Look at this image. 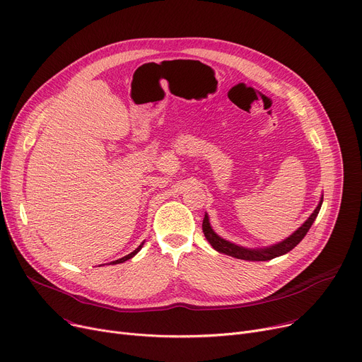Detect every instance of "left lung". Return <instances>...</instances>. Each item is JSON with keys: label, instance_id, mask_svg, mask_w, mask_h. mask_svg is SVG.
Here are the masks:
<instances>
[{"label": "left lung", "instance_id": "left-lung-1", "mask_svg": "<svg viewBox=\"0 0 362 362\" xmlns=\"http://www.w3.org/2000/svg\"><path fill=\"white\" fill-rule=\"evenodd\" d=\"M322 204H323V196H322L320 202H318V204L314 209L313 214L310 215V218L298 229H296L293 233H291L288 238L282 240L281 243H276V244H272V245H267V247L247 248V247H243V245L233 244L230 241H226L225 238L219 237L218 233L214 230V228H211L207 214H204V219H203V232H204L206 240L210 243V245L214 247L216 251L226 254V256L241 259V260H248V262H267V260L276 259L279 256H284V254L289 252L292 248H295L303 241V238L307 235V232L310 230L311 225L314 223V221L318 215V211H320Z\"/></svg>", "mask_w": 362, "mask_h": 362}]
</instances>
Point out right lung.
Masks as SVG:
<instances>
[{"label": "right lung", "mask_w": 362, "mask_h": 362, "mask_svg": "<svg viewBox=\"0 0 362 362\" xmlns=\"http://www.w3.org/2000/svg\"><path fill=\"white\" fill-rule=\"evenodd\" d=\"M143 244H144V241L133 251V252H130V254H127V256H124V257H121V259H118V260H115V262H111L110 264H119V263H124V262H127V260H130V259H133L134 256H136V254L141 250V247H143Z\"/></svg>", "instance_id": "obj_1"}]
</instances>
